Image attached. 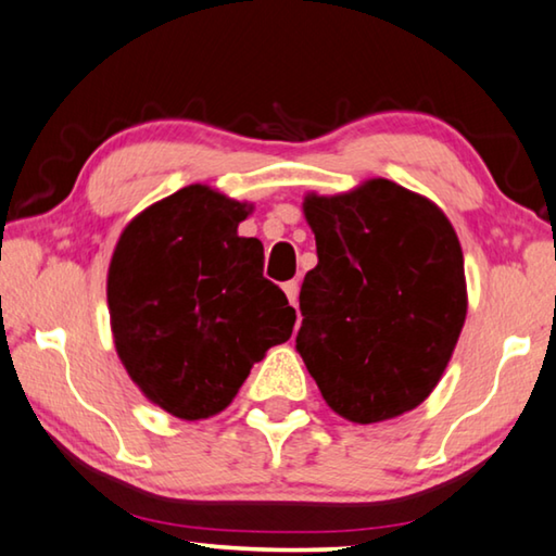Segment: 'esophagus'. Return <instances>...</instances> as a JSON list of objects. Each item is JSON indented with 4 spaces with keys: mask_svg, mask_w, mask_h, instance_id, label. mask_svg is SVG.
<instances>
[{
    "mask_svg": "<svg viewBox=\"0 0 556 556\" xmlns=\"http://www.w3.org/2000/svg\"><path fill=\"white\" fill-rule=\"evenodd\" d=\"M283 290H286V295L290 300V305H298V290H300L298 280H288V283L283 286Z\"/></svg>",
    "mask_w": 556,
    "mask_h": 556,
    "instance_id": "esophagus-1",
    "label": "esophagus"
}]
</instances>
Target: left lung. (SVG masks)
Listing matches in <instances>:
<instances>
[{"mask_svg":"<svg viewBox=\"0 0 556 556\" xmlns=\"http://www.w3.org/2000/svg\"><path fill=\"white\" fill-rule=\"evenodd\" d=\"M317 266L300 288L295 348L327 406L354 424L412 412L439 384L466 323L458 236L389 179L305 199Z\"/></svg>","mask_w":556,"mask_h":556,"instance_id":"1","label":"left lung"}]
</instances>
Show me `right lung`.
I'll return each instance as SVG.
<instances>
[{"instance_id": "1", "label": "right lung", "mask_w": 556, "mask_h": 556, "mask_svg": "<svg viewBox=\"0 0 556 556\" xmlns=\"http://www.w3.org/2000/svg\"><path fill=\"white\" fill-rule=\"evenodd\" d=\"M249 206L204 185L125 226L108 270L115 350L152 404L187 421L231 404L251 367L290 338L295 311L263 278Z\"/></svg>"}]
</instances>
